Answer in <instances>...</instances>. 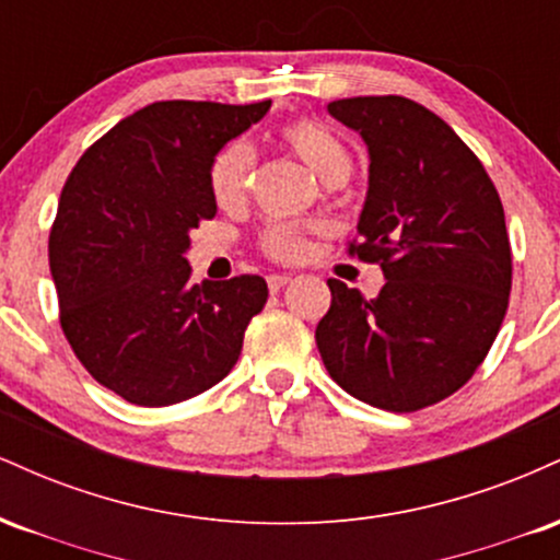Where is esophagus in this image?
Returning <instances> with one entry per match:
<instances>
[{
  "label": "esophagus",
  "instance_id": "esophagus-1",
  "mask_svg": "<svg viewBox=\"0 0 560 560\" xmlns=\"http://www.w3.org/2000/svg\"><path fill=\"white\" fill-rule=\"evenodd\" d=\"M266 281H268V289H271V292H279L281 287H287L289 281H292V276H289V273H271Z\"/></svg>",
  "mask_w": 560,
  "mask_h": 560
}]
</instances>
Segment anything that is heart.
I'll return each instance as SVG.
<instances>
[{"mask_svg": "<svg viewBox=\"0 0 560 560\" xmlns=\"http://www.w3.org/2000/svg\"><path fill=\"white\" fill-rule=\"evenodd\" d=\"M281 141L298 155L318 178L329 186L350 182L355 171V158L337 131L318 120L300 118L281 128ZM255 168V150L247 141L234 139L223 147L210 165V191L221 208L242 202L247 195L249 176ZM260 247L273 260H294L305 253V231L287 223H273L260 234Z\"/></svg>", "mask_w": 560, "mask_h": 560, "instance_id": "1", "label": "heart"}]
</instances>
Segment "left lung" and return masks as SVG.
<instances>
[{"label":"left lung","mask_w":560,"mask_h":560,"mask_svg":"<svg viewBox=\"0 0 560 560\" xmlns=\"http://www.w3.org/2000/svg\"><path fill=\"white\" fill-rule=\"evenodd\" d=\"M369 147V195L347 253L378 262L374 300L329 279L316 326L326 371L374 408L413 413L458 392L487 358L511 294L498 189L440 115L405 96L329 102Z\"/></svg>","instance_id":"left-lung-1"}]
</instances>
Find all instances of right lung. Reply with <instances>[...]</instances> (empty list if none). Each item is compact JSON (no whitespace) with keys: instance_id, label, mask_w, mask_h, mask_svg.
<instances>
[{"instance_id":"1","label":"right lung","mask_w":560,"mask_h":560,"mask_svg":"<svg viewBox=\"0 0 560 560\" xmlns=\"http://www.w3.org/2000/svg\"><path fill=\"white\" fill-rule=\"evenodd\" d=\"M271 102H152L94 141L49 234L60 326L102 387L147 408L189 400L240 361L266 279L191 284L189 231L215 215L210 165Z\"/></svg>"}]
</instances>
